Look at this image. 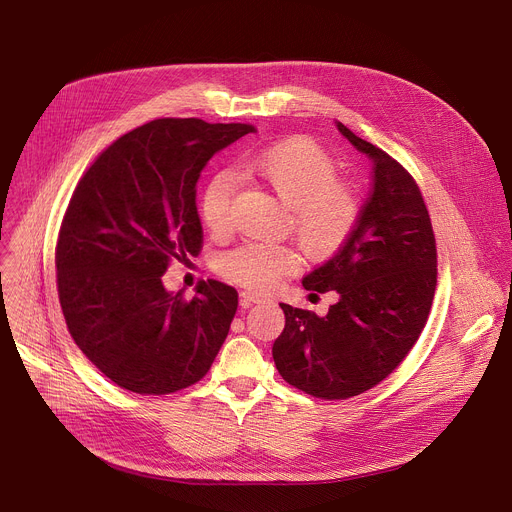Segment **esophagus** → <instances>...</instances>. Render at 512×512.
I'll return each mask as SVG.
<instances>
[{"label": "esophagus", "mask_w": 512, "mask_h": 512, "mask_svg": "<svg viewBox=\"0 0 512 512\" xmlns=\"http://www.w3.org/2000/svg\"><path fill=\"white\" fill-rule=\"evenodd\" d=\"M265 300H269V298L263 296V294H257V291H251V289H245V291H241V294H239V302H241L243 308H249V306L265 302Z\"/></svg>", "instance_id": "1"}]
</instances>
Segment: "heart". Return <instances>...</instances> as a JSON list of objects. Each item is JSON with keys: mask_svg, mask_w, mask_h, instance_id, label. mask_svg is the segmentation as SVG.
I'll return each mask as SVG.
<instances>
[{"mask_svg": "<svg viewBox=\"0 0 512 512\" xmlns=\"http://www.w3.org/2000/svg\"><path fill=\"white\" fill-rule=\"evenodd\" d=\"M245 172L263 182L289 208V227L310 257L336 253L352 235L360 202L338 180L336 162L304 137L285 139L245 158ZM235 182L227 172L214 174L200 196L202 223L212 235L233 227ZM298 265L296 253L277 243H243L218 259V273L251 287L269 289Z\"/></svg>", "mask_w": 512, "mask_h": 512, "instance_id": "b5f03b06", "label": "heart"}]
</instances>
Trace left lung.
Masks as SVG:
<instances>
[{
    "mask_svg": "<svg viewBox=\"0 0 512 512\" xmlns=\"http://www.w3.org/2000/svg\"><path fill=\"white\" fill-rule=\"evenodd\" d=\"M338 131L373 164V190L334 257L302 279L338 302L326 316L279 304L273 342L279 375L308 395L348 399L387 379L417 342L435 291V239L415 180L340 121Z\"/></svg>",
    "mask_w": 512,
    "mask_h": 512,
    "instance_id": "1",
    "label": "left lung"
}]
</instances>
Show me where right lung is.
<instances>
[{"mask_svg":"<svg viewBox=\"0 0 512 512\" xmlns=\"http://www.w3.org/2000/svg\"><path fill=\"white\" fill-rule=\"evenodd\" d=\"M249 123L156 119L95 160L72 194L56 245L58 298L70 336L121 389L168 395L198 383L237 312V289L200 281L184 300L164 285L170 259L202 245L196 184Z\"/></svg>","mask_w":512,"mask_h":512,"instance_id":"obj_1","label":"right lung"}]
</instances>
